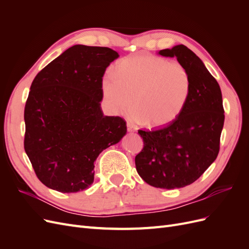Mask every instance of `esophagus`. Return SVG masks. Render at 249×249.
Listing matches in <instances>:
<instances>
[{
	"mask_svg": "<svg viewBox=\"0 0 249 249\" xmlns=\"http://www.w3.org/2000/svg\"><path fill=\"white\" fill-rule=\"evenodd\" d=\"M126 126H127V132H135V131H136V127H135L133 124H131L130 123H127Z\"/></svg>",
	"mask_w": 249,
	"mask_h": 249,
	"instance_id": "1",
	"label": "esophagus"
}]
</instances>
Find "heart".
I'll list each match as a JSON object with an SVG mask.
<instances>
[{
	"mask_svg": "<svg viewBox=\"0 0 249 249\" xmlns=\"http://www.w3.org/2000/svg\"><path fill=\"white\" fill-rule=\"evenodd\" d=\"M190 73L179 62L156 55L126 57L116 64L114 76L102 80V93L114 114L132 105L131 117L149 127L172 124L182 114L190 99Z\"/></svg>",
	"mask_w": 249,
	"mask_h": 249,
	"instance_id": "heart-1",
	"label": "heart"
}]
</instances>
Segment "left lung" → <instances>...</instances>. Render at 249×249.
<instances>
[{"label": "left lung", "instance_id": "obj_1", "mask_svg": "<svg viewBox=\"0 0 249 249\" xmlns=\"http://www.w3.org/2000/svg\"><path fill=\"white\" fill-rule=\"evenodd\" d=\"M177 57L191 77L190 99L172 124L152 131L138 130L143 148L135 157L138 175L148 185L176 189L194 183L218 156L224 123L219 84L201 60L184 44L161 50Z\"/></svg>", "mask_w": 249, "mask_h": 249}]
</instances>
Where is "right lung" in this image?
I'll use <instances>...</instances> for the list:
<instances>
[{
	"instance_id": "obj_1",
	"label": "right lung",
	"mask_w": 249,
	"mask_h": 249,
	"mask_svg": "<svg viewBox=\"0 0 249 249\" xmlns=\"http://www.w3.org/2000/svg\"><path fill=\"white\" fill-rule=\"evenodd\" d=\"M118 53L77 44L42 69L25 106L24 147L40 182L62 193L87 189L94 161L126 133L119 116H105L102 80Z\"/></svg>"
}]
</instances>
